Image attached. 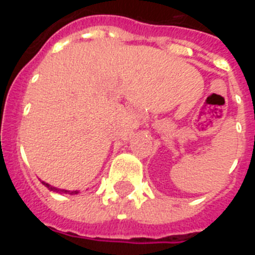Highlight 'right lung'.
Returning a JSON list of instances; mask_svg holds the SVG:
<instances>
[{
  "label": "right lung",
  "instance_id": "right-lung-1",
  "mask_svg": "<svg viewBox=\"0 0 255 255\" xmlns=\"http://www.w3.org/2000/svg\"><path fill=\"white\" fill-rule=\"evenodd\" d=\"M42 184H43L44 186H47V188H48V190L56 191V193H62V194H71V195L78 194L79 193V190H65V189H58V188H56V186L49 185L48 182H44V181H42Z\"/></svg>",
  "mask_w": 255,
  "mask_h": 255
}]
</instances>
